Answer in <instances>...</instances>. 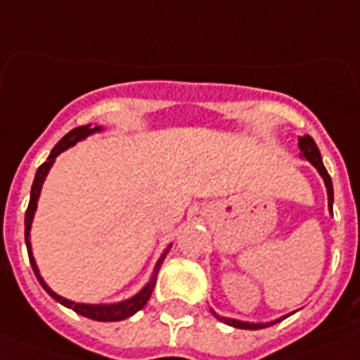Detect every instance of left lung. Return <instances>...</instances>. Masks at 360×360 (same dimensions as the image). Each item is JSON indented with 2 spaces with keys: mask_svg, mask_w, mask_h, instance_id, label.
<instances>
[{
  "mask_svg": "<svg viewBox=\"0 0 360 360\" xmlns=\"http://www.w3.org/2000/svg\"><path fill=\"white\" fill-rule=\"evenodd\" d=\"M298 145H300V150H302V156L313 163L314 167L319 169V173L322 174L323 182H326V187H328V202H329V210H331V207H333V182H331V176L328 174L326 167H323L322 156H320L319 147H316V143H314V139L311 138V136H300ZM331 215H333V212H331ZM213 314H215L217 320H221V322L228 323V326H233V328H239V329H263V328H269V326H274V323L280 322V320H283V319H280V320H276V322H270V323H248V322H240V320L224 319V316H219L217 313H213Z\"/></svg>",
  "mask_w": 360,
  "mask_h": 360,
  "instance_id": "left-lung-1",
  "label": "left lung"
}]
</instances>
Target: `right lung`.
Here are the masks:
<instances>
[{"label": "right lung", "mask_w": 360, "mask_h": 360, "mask_svg": "<svg viewBox=\"0 0 360 360\" xmlns=\"http://www.w3.org/2000/svg\"><path fill=\"white\" fill-rule=\"evenodd\" d=\"M97 130H101V127H94V129H91L90 124H86V127H77V129L70 130V132H68L66 136H64V138H62L60 141L53 147L51 154L47 156L46 162L41 163L40 167H38L37 176H34V182H32V187H31V200H29V206H27V212H25V245H27V252H29V261H31L32 270H34V274H37L41 287L46 289V292L49 294L51 298H55L58 304L73 309L77 314H82V316H86V319L97 320V322H120V320L132 316L134 313H138V311H141V309L147 305L148 298H150V294H153L154 285H156V274H158L160 266H162L163 263V257H165L167 252H165V254L160 257L158 263H156V269H154V274L153 278H150V281H148V283L145 285V289L141 290V292L136 294L134 298L127 300V302H121V304L90 305V304H75V302H71V300L62 298V296H58V294L53 292V290L47 287L46 281L41 280L40 272H38V266L37 263H34V257H32V252H31V240H29V230H31L32 215H34V212H37V202H38V197H40L41 184H44V180H46L47 173H49V169H51L55 158L62 153V150H66L68 147L75 145L79 139H84L86 136H90V134L97 132Z\"/></svg>", "instance_id": "add662e5"}]
</instances>
